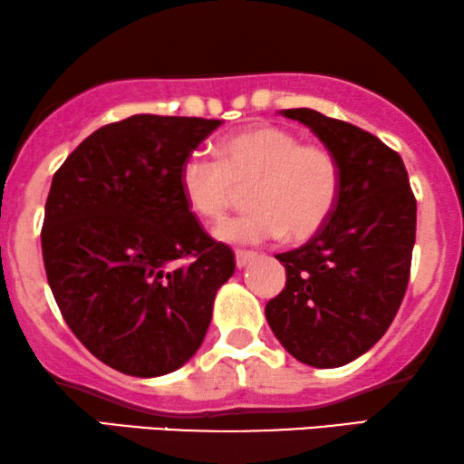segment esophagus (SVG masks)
Masks as SVG:
<instances>
[{
    "label": "esophagus",
    "mask_w": 464,
    "mask_h": 464,
    "mask_svg": "<svg viewBox=\"0 0 464 464\" xmlns=\"http://www.w3.org/2000/svg\"><path fill=\"white\" fill-rule=\"evenodd\" d=\"M255 256H256V252H252V250H237L236 252V266L242 269L248 266V261L255 259Z\"/></svg>",
    "instance_id": "1"
}]
</instances>
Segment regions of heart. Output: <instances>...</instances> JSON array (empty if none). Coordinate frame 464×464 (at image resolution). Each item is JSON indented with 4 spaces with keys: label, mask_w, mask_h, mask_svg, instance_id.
Returning <instances> with one entry per match:
<instances>
[{
    "label": "heart",
    "mask_w": 464,
    "mask_h": 464,
    "mask_svg": "<svg viewBox=\"0 0 464 464\" xmlns=\"http://www.w3.org/2000/svg\"><path fill=\"white\" fill-rule=\"evenodd\" d=\"M250 188L252 212L222 220L214 236L228 244H261L289 236L310 239L327 225L340 197V164L319 143H300L280 126L256 124L218 143V162L190 156L179 169L188 209L218 220Z\"/></svg>",
    "instance_id": "heart-1"
}]
</instances>
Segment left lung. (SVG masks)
Returning a JSON list of instances; mask_svg holds the SVG:
<instances>
[{
    "mask_svg": "<svg viewBox=\"0 0 464 464\" xmlns=\"http://www.w3.org/2000/svg\"><path fill=\"white\" fill-rule=\"evenodd\" d=\"M340 164L332 218L300 248L276 255L285 289L267 302L274 336L302 363L338 368L388 332L407 291L415 197L402 158L374 134L313 109H285Z\"/></svg>",
    "mask_w": 464,
    "mask_h": 464,
    "instance_id": "1",
    "label": "left lung"
}]
</instances>
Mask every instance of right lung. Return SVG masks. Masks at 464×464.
<instances>
[{
	"mask_svg": "<svg viewBox=\"0 0 464 464\" xmlns=\"http://www.w3.org/2000/svg\"><path fill=\"white\" fill-rule=\"evenodd\" d=\"M220 124L126 117L53 175L43 225L53 297L87 351L130 377L184 366L236 272L231 248L203 231L179 190L181 164Z\"/></svg>",
	"mask_w": 464,
	"mask_h": 464,
	"instance_id": "obj_1",
	"label": "right lung"
}]
</instances>
